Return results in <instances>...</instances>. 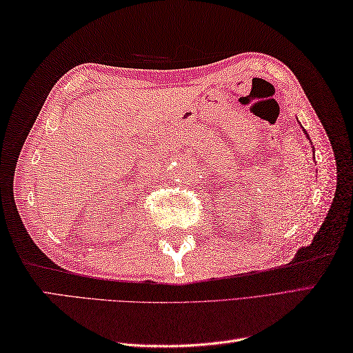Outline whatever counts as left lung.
Instances as JSON below:
<instances>
[{"mask_svg":"<svg viewBox=\"0 0 353 353\" xmlns=\"http://www.w3.org/2000/svg\"><path fill=\"white\" fill-rule=\"evenodd\" d=\"M303 132H305V130H303ZM305 133H306V132H305Z\"/></svg>","mask_w":353,"mask_h":353,"instance_id":"obj_1","label":"left lung"}]
</instances>
